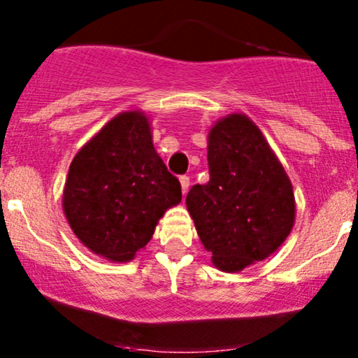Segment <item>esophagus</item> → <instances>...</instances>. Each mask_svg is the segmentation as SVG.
I'll list each match as a JSON object with an SVG mask.
<instances>
[{
  "label": "esophagus",
  "mask_w": 358,
  "mask_h": 358,
  "mask_svg": "<svg viewBox=\"0 0 358 358\" xmlns=\"http://www.w3.org/2000/svg\"><path fill=\"white\" fill-rule=\"evenodd\" d=\"M180 185H182V193L187 195L188 187H190V178L188 176H180Z\"/></svg>",
  "instance_id": "34e87169"
}]
</instances>
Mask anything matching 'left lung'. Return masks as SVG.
<instances>
[{
  "label": "left lung",
  "mask_w": 358,
  "mask_h": 358,
  "mask_svg": "<svg viewBox=\"0 0 358 358\" xmlns=\"http://www.w3.org/2000/svg\"><path fill=\"white\" fill-rule=\"evenodd\" d=\"M208 180L187 195V208L205 250L224 273L264 261L294 225L293 185L261 129L242 113L208 131Z\"/></svg>",
  "instance_id": "8db88e82"
}]
</instances>
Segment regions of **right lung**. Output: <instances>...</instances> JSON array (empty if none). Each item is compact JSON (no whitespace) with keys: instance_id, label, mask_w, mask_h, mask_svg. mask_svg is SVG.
Instances as JSON below:
<instances>
[{"instance_id":"obj_1","label":"right lung","mask_w":358,"mask_h":358,"mask_svg":"<svg viewBox=\"0 0 358 358\" xmlns=\"http://www.w3.org/2000/svg\"><path fill=\"white\" fill-rule=\"evenodd\" d=\"M182 187L153 146L150 117L124 110L106 122L73 156L62 208L90 252L129 262L153 237Z\"/></svg>"}]
</instances>
